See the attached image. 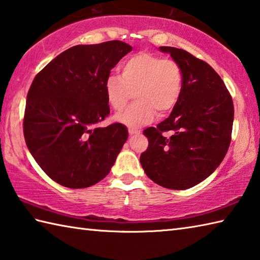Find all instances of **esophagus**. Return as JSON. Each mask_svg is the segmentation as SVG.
Returning <instances> with one entry per match:
<instances>
[{
    "label": "esophagus",
    "instance_id": "1",
    "mask_svg": "<svg viewBox=\"0 0 260 260\" xmlns=\"http://www.w3.org/2000/svg\"><path fill=\"white\" fill-rule=\"evenodd\" d=\"M128 131H129V135H130V136L139 135V134H140V130L136 129V128H129V129H128Z\"/></svg>",
    "mask_w": 260,
    "mask_h": 260
}]
</instances>
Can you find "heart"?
<instances>
[{"instance_id":"heart-1","label":"heart","mask_w":260,"mask_h":260,"mask_svg":"<svg viewBox=\"0 0 260 260\" xmlns=\"http://www.w3.org/2000/svg\"><path fill=\"white\" fill-rule=\"evenodd\" d=\"M121 75H111L105 81V95L109 105L122 111L131 99L136 102L115 120L128 126H140L158 115L172 111L182 92V70L174 60L153 53L139 52L126 58L120 67Z\"/></svg>"}]
</instances>
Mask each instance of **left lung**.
<instances>
[{
  "label": "left lung",
  "instance_id": "left-lung-1",
  "mask_svg": "<svg viewBox=\"0 0 260 260\" xmlns=\"http://www.w3.org/2000/svg\"><path fill=\"white\" fill-rule=\"evenodd\" d=\"M182 70L183 86L170 116L144 130L145 173L160 187L184 190L212 174L228 153L234 117L232 96L208 63L181 48L160 46Z\"/></svg>",
  "mask_w": 260,
  "mask_h": 260
}]
</instances>
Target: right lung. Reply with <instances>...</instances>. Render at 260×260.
Instances as JSON below:
<instances>
[{
    "label": "right lung",
    "mask_w": 260,
    "mask_h": 260,
    "mask_svg": "<svg viewBox=\"0 0 260 260\" xmlns=\"http://www.w3.org/2000/svg\"><path fill=\"white\" fill-rule=\"evenodd\" d=\"M132 47L121 41L77 45L34 78L23 115L26 145L37 164L63 187L88 188L110 173L128 139L110 114L105 81Z\"/></svg>",
    "instance_id": "obj_1"
}]
</instances>
